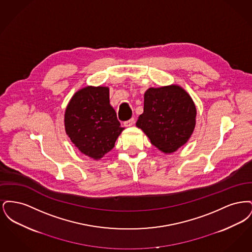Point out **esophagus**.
<instances>
[{
    "label": "esophagus",
    "instance_id": "obj_1",
    "mask_svg": "<svg viewBox=\"0 0 252 252\" xmlns=\"http://www.w3.org/2000/svg\"><path fill=\"white\" fill-rule=\"evenodd\" d=\"M134 123H135V119L131 118V119H129V120L126 121V122L124 123V125H125V126H131Z\"/></svg>",
    "mask_w": 252,
    "mask_h": 252
}]
</instances>
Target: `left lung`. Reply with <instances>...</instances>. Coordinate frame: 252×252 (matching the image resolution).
<instances>
[{
	"label": "left lung",
	"mask_w": 252,
	"mask_h": 252,
	"mask_svg": "<svg viewBox=\"0 0 252 252\" xmlns=\"http://www.w3.org/2000/svg\"><path fill=\"white\" fill-rule=\"evenodd\" d=\"M195 114L191 96L180 86L150 88L144 94V113L136 126L157 148L172 153L191 137Z\"/></svg>",
	"instance_id": "left-lung-1"
}]
</instances>
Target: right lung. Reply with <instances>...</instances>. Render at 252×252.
Returning <instances> with one entry per match:
<instances>
[{
  "instance_id": "obj_1",
  "label": "right lung",
  "mask_w": 252,
  "mask_h": 252,
  "mask_svg": "<svg viewBox=\"0 0 252 252\" xmlns=\"http://www.w3.org/2000/svg\"><path fill=\"white\" fill-rule=\"evenodd\" d=\"M65 130L86 156L99 159L123 131L107 87H86L72 96L65 112Z\"/></svg>"
}]
</instances>
